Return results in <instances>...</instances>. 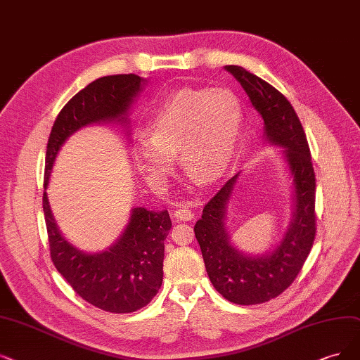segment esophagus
Listing matches in <instances>:
<instances>
[{
	"instance_id": "obj_1",
	"label": "esophagus",
	"mask_w": 360,
	"mask_h": 360,
	"mask_svg": "<svg viewBox=\"0 0 360 360\" xmlns=\"http://www.w3.org/2000/svg\"><path fill=\"white\" fill-rule=\"evenodd\" d=\"M172 217L176 221H189L193 219V212L188 207H180L172 212Z\"/></svg>"
}]
</instances>
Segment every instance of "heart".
I'll return each mask as SVG.
<instances>
[{"instance_id":"heart-1","label":"heart","mask_w":360,"mask_h":360,"mask_svg":"<svg viewBox=\"0 0 360 360\" xmlns=\"http://www.w3.org/2000/svg\"><path fill=\"white\" fill-rule=\"evenodd\" d=\"M243 124L239 98L226 89H184L172 94L150 120V131L137 136L134 158L155 186L174 171L176 152L193 180L212 183L232 162Z\"/></svg>"}]
</instances>
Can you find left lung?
Listing matches in <instances>:
<instances>
[{"instance_id":"obj_1","label":"left lung","mask_w":360,"mask_h":360,"mask_svg":"<svg viewBox=\"0 0 360 360\" xmlns=\"http://www.w3.org/2000/svg\"><path fill=\"white\" fill-rule=\"evenodd\" d=\"M226 70L238 79L262 115L267 140L285 149L295 186L294 220L278 248L267 255H245L229 242L224 212L238 174L208 200L195 224V236L214 288L230 303L251 306L276 298L303 269L316 236V177L303 125L286 97L240 66L230 65Z\"/></svg>"}]
</instances>
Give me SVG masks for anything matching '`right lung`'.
I'll return each mask as SVG.
<instances>
[{"mask_svg": "<svg viewBox=\"0 0 360 360\" xmlns=\"http://www.w3.org/2000/svg\"><path fill=\"white\" fill-rule=\"evenodd\" d=\"M143 78L134 74L98 78L77 93L57 115L46 152L44 189L66 139L93 122L124 121ZM51 262L87 303L110 313H131L150 303L164 278V240L171 229L168 211L134 208L120 240L108 251L85 254L72 247L57 229L47 193L42 195Z\"/></svg>", "mask_w": 360, "mask_h": 360, "instance_id": "right-lung-1", "label": "right lung"}]
</instances>
